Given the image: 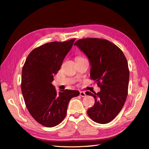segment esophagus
Here are the masks:
<instances>
[{
	"label": "esophagus",
	"instance_id": "34e87169",
	"mask_svg": "<svg viewBox=\"0 0 149 149\" xmlns=\"http://www.w3.org/2000/svg\"><path fill=\"white\" fill-rule=\"evenodd\" d=\"M80 96L81 97H85L86 96V94L84 92V91H80Z\"/></svg>",
	"mask_w": 149,
	"mask_h": 149
}]
</instances>
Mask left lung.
Masks as SVG:
<instances>
[{
  "label": "left lung",
  "mask_w": 149,
  "mask_h": 149,
  "mask_svg": "<svg viewBox=\"0 0 149 149\" xmlns=\"http://www.w3.org/2000/svg\"><path fill=\"white\" fill-rule=\"evenodd\" d=\"M77 46L88 58L90 77L101 91L94 94L95 102L87 113L93 121L107 124L118 115L128 93L129 70L123 52L115 44L105 39L88 38L76 41Z\"/></svg>",
  "instance_id": "left-lung-1"
}]
</instances>
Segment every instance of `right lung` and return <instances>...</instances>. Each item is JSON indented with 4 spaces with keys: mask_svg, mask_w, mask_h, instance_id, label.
Listing matches in <instances>:
<instances>
[{
    "mask_svg": "<svg viewBox=\"0 0 149 149\" xmlns=\"http://www.w3.org/2000/svg\"><path fill=\"white\" fill-rule=\"evenodd\" d=\"M74 40L49 42L35 48L22 68L21 89L26 107L33 119L45 127L61 123L70 100L79 95L76 90L58 93L52 83Z\"/></svg>",
    "mask_w": 149,
    "mask_h": 149,
    "instance_id": "right-lung-1",
    "label": "right lung"
}]
</instances>
